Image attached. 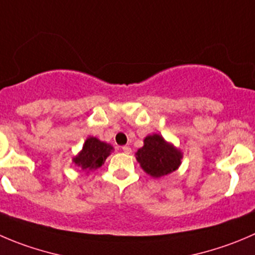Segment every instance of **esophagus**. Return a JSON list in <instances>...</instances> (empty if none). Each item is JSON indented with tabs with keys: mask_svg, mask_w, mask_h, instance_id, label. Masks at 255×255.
<instances>
[{
	"mask_svg": "<svg viewBox=\"0 0 255 255\" xmlns=\"http://www.w3.org/2000/svg\"><path fill=\"white\" fill-rule=\"evenodd\" d=\"M122 150L126 153V154H130V153H132V149H130V148L128 147V145H123Z\"/></svg>",
	"mask_w": 255,
	"mask_h": 255,
	"instance_id": "1",
	"label": "esophagus"
}]
</instances>
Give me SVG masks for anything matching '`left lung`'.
<instances>
[{
    "label": "left lung",
    "instance_id": "left-lung-1",
    "mask_svg": "<svg viewBox=\"0 0 255 255\" xmlns=\"http://www.w3.org/2000/svg\"><path fill=\"white\" fill-rule=\"evenodd\" d=\"M182 158V150L158 133L147 135L143 139V147L135 152L140 168L153 178L164 177L177 170Z\"/></svg>",
    "mask_w": 255,
    "mask_h": 255
}]
</instances>
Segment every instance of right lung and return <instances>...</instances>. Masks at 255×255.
Instances as JSON below:
<instances>
[{
  "instance_id": "right-lung-1",
  "label": "right lung",
  "mask_w": 255,
  "mask_h": 255,
  "mask_svg": "<svg viewBox=\"0 0 255 255\" xmlns=\"http://www.w3.org/2000/svg\"><path fill=\"white\" fill-rule=\"evenodd\" d=\"M113 150L115 148L110 143L102 142L96 137H88L85 140L82 149L72 158V162L80 168V170L88 174L90 172L98 169Z\"/></svg>"
}]
</instances>
